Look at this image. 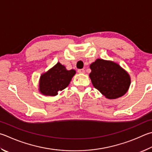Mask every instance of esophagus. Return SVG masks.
Returning <instances> with one entry per match:
<instances>
[{"instance_id": "obj_1", "label": "esophagus", "mask_w": 152, "mask_h": 152, "mask_svg": "<svg viewBox=\"0 0 152 152\" xmlns=\"http://www.w3.org/2000/svg\"><path fill=\"white\" fill-rule=\"evenodd\" d=\"M78 72L80 74H84L85 73V70L84 69H79L78 70Z\"/></svg>"}]
</instances>
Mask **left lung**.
I'll use <instances>...</instances> for the list:
<instances>
[{
	"mask_svg": "<svg viewBox=\"0 0 152 152\" xmlns=\"http://www.w3.org/2000/svg\"><path fill=\"white\" fill-rule=\"evenodd\" d=\"M89 74L94 87L107 99H116L128 92L131 78L119 64L98 58L90 65Z\"/></svg>",
	"mask_w": 152,
	"mask_h": 152,
	"instance_id": "8db88e82",
	"label": "left lung"
}]
</instances>
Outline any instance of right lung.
Returning <instances> with one entry per match:
<instances>
[{
    "label": "right lung",
    "mask_w": 152,
    "mask_h": 152,
    "mask_svg": "<svg viewBox=\"0 0 152 152\" xmlns=\"http://www.w3.org/2000/svg\"><path fill=\"white\" fill-rule=\"evenodd\" d=\"M75 74V70H68L64 65L58 62L47 72L41 74L38 90L44 96H56L58 92L68 86Z\"/></svg>",
    "instance_id": "1"
}]
</instances>
